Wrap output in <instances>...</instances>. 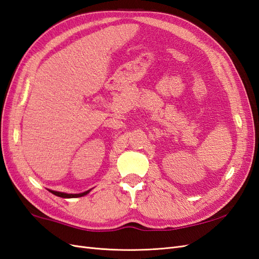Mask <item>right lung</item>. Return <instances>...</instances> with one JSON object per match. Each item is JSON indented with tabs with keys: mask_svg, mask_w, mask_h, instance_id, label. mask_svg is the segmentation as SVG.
Here are the masks:
<instances>
[{
	"mask_svg": "<svg viewBox=\"0 0 259 259\" xmlns=\"http://www.w3.org/2000/svg\"><path fill=\"white\" fill-rule=\"evenodd\" d=\"M48 191L52 192V193L55 194V195H57V197L67 198V199H68V198H80V197H83V195H87L88 193H89V192L91 191V189H90V190L84 191V192H82V193H65V192H60V191L50 190V189H48Z\"/></svg>",
	"mask_w": 259,
	"mask_h": 259,
	"instance_id": "1",
	"label": "right lung"
}]
</instances>
